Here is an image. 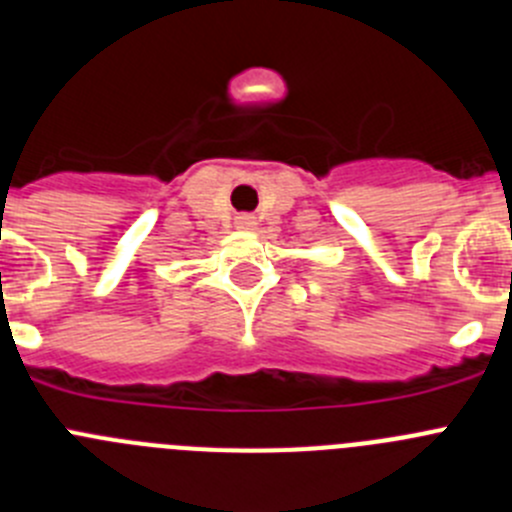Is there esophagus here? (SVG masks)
I'll return each mask as SVG.
<instances>
[{
	"label": "esophagus",
	"instance_id": "34e87169",
	"mask_svg": "<svg viewBox=\"0 0 512 512\" xmlns=\"http://www.w3.org/2000/svg\"><path fill=\"white\" fill-rule=\"evenodd\" d=\"M237 224H240V227H245V229H252V227H255V217H250V214H245V217L237 219Z\"/></svg>",
	"mask_w": 512,
	"mask_h": 512
}]
</instances>
